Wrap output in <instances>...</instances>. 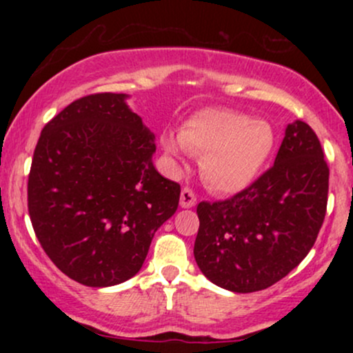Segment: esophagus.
<instances>
[{
    "mask_svg": "<svg viewBox=\"0 0 353 353\" xmlns=\"http://www.w3.org/2000/svg\"><path fill=\"white\" fill-rule=\"evenodd\" d=\"M196 194L192 192V189L189 188H184L181 190V208L184 209H189V208H194L196 205Z\"/></svg>",
    "mask_w": 353,
    "mask_h": 353,
    "instance_id": "obj_1",
    "label": "esophagus"
}]
</instances>
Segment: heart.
Returning a JSON list of instances; mask_svg holds the SVG:
<instances>
[{
	"mask_svg": "<svg viewBox=\"0 0 353 353\" xmlns=\"http://www.w3.org/2000/svg\"><path fill=\"white\" fill-rule=\"evenodd\" d=\"M275 131L264 119L232 109L208 108L192 114L181 128L179 141L163 137L165 152L201 156V174L212 190L237 194L252 185L275 149Z\"/></svg>",
	"mask_w": 353,
	"mask_h": 353,
	"instance_id": "heart-1",
	"label": "heart"
}]
</instances>
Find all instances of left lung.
I'll return each instance as SVG.
<instances>
[{
	"instance_id": "8db88e82",
	"label": "left lung",
	"mask_w": 353,
	"mask_h": 353,
	"mask_svg": "<svg viewBox=\"0 0 353 353\" xmlns=\"http://www.w3.org/2000/svg\"><path fill=\"white\" fill-rule=\"evenodd\" d=\"M329 165L303 121L287 124L274 165L228 201L197 205L194 257L201 272L237 294L264 290L309 254L322 228Z\"/></svg>"
}]
</instances>
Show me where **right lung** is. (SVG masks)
<instances>
[{
	"label": "right lung",
	"instance_id": "obj_1",
	"mask_svg": "<svg viewBox=\"0 0 353 353\" xmlns=\"http://www.w3.org/2000/svg\"><path fill=\"white\" fill-rule=\"evenodd\" d=\"M128 98L99 92L71 103L44 125L31 163L36 237L61 272L88 287L134 277L179 205L181 185L154 168L156 136Z\"/></svg>",
	"mask_w": 353,
	"mask_h": 353
}]
</instances>
